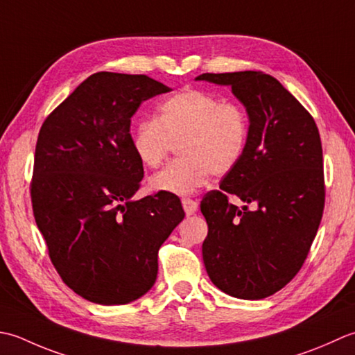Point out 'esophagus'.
Segmentation results:
<instances>
[{
    "instance_id": "1",
    "label": "esophagus",
    "mask_w": 355,
    "mask_h": 355,
    "mask_svg": "<svg viewBox=\"0 0 355 355\" xmlns=\"http://www.w3.org/2000/svg\"><path fill=\"white\" fill-rule=\"evenodd\" d=\"M182 207H184V209H185L187 216H191V214H194V213L198 211L199 204H198L196 200H193V199H190V198H184V199H182Z\"/></svg>"
}]
</instances>
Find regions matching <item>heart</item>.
Returning a JSON list of instances; mask_svg holds the SVG:
<instances>
[{
	"instance_id": "b5f03b06",
	"label": "heart",
	"mask_w": 355,
	"mask_h": 355,
	"mask_svg": "<svg viewBox=\"0 0 355 355\" xmlns=\"http://www.w3.org/2000/svg\"><path fill=\"white\" fill-rule=\"evenodd\" d=\"M250 121L241 105L211 93L180 90L157 107L155 121H144L132 133L133 153L146 168H156L175 147L180 159L150 179L155 191L191 194L211 176H225L242 161Z\"/></svg>"
}]
</instances>
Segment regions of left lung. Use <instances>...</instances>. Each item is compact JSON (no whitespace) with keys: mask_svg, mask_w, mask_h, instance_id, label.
Returning <instances> with one entry per match:
<instances>
[{"mask_svg":"<svg viewBox=\"0 0 355 355\" xmlns=\"http://www.w3.org/2000/svg\"><path fill=\"white\" fill-rule=\"evenodd\" d=\"M231 85L247 107L250 137L242 161L208 191L202 256L209 279L233 297L259 300L299 272L324 208L323 153L314 118L276 78L262 71L204 73ZM237 196L257 208L239 209Z\"/></svg>","mask_w":355,"mask_h":355,"instance_id":"1","label":"left lung"}]
</instances>
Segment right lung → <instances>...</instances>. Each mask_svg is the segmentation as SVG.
<instances>
[{
	"label": "right lung",
	"mask_w": 355,
	"mask_h": 355,
	"mask_svg": "<svg viewBox=\"0 0 355 355\" xmlns=\"http://www.w3.org/2000/svg\"><path fill=\"white\" fill-rule=\"evenodd\" d=\"M146 75L98 71L42 122L31 199L64 284L99 305H125L153 286L157 251L185 218L176 194L139 200L144 167L130 124L142 101L167 93Z\"/></svg>",
	"instance_id": "right-lung-1"
}]
</instances>
